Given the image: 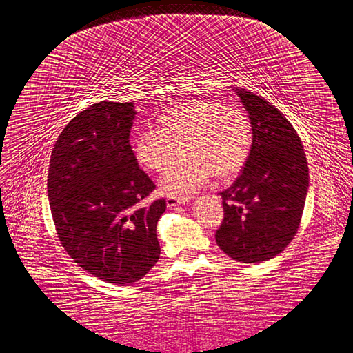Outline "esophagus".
Masks as SVG:
<instances>
[{
	"mask_svg": "<svg viewBox=\"0 0 353 353\" xmlns=\"http://www.w3.org/2000/svg\"><path fill=\"white\" fill-rule=\"evenodd\" d=\"M190 198H167V207L168 208H174L177 205H181V203L189 202Z\"/></svg>",
	"mask_w": 353,
	"mask_h": 353,
	"instance_id": "obj_1",
	"label": "esophagus"
}]
</instances>
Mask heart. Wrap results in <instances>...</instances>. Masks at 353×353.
Wrapping results in <instances>:
<instances>
[{"instance_id":"obj_1","label":"heart","mask_w":353,"mask_h":353,"mask_svg":"<svg viewBox=\"0 0 353 353\" xmlns=\"http://www.w3.org/2000/svg\"><path fill=\"white\" fill-rule=\"evenodd\" d=\"M180 146L185 157L160 179V189L168 196L189 195L214 174L227 179L241 172L252 148L251 121L233 105L186 101L163 112L157 128L136 136L133 152L142 167L160 173L174 160Z\"/></svg>"}]
</instances>
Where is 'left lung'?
Wrapping results in <instances>:
<instances>
[{"label": "left lung", "instance_id": "obj_1", "mask_svg": "<svg viewBox=\"0 0 353 353\" xmlns=\"http://www.w3.org/2000/svg\"><path fill=\"white\" fill-rule=\"evenodd\" d=\"M252 126V148L241 176L221 192L224 219L215 241L224 254L258 264L284 251L299 229L310 186L302 141L263 97L234 88Z\"/></svg>", "mask_w": 353, "mask_h": 353}]
</instances>
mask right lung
I'll return each mask as SVG.
<instances>
[{
    "label": "right lung",
    "instance_id": "1",
    "mask_svg": "<svg viewBox=\"0 0 353 353\" xmlns=\"http://www.w3.org/2000/svg\"><path fill=\"white\" fill-rule=\"evenodd\" d=\"M132 102L101 101L67 124L48 170L57 234L74 263L102 281H138L160 258L157 223L165 201L145 205L155 189L129 143Z\"/></svg>",
    "mask_w": 353,
    "mask_h": 353
}]
</instances>
